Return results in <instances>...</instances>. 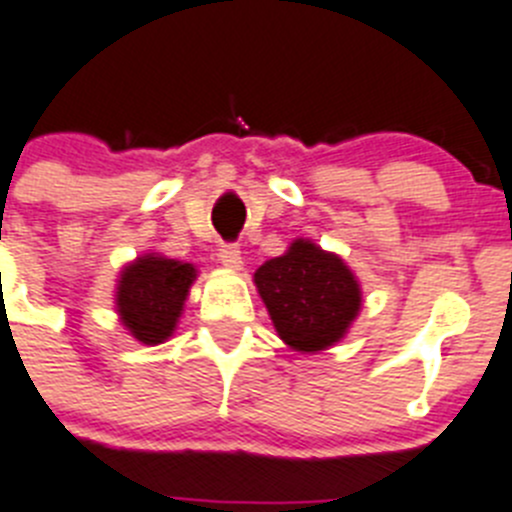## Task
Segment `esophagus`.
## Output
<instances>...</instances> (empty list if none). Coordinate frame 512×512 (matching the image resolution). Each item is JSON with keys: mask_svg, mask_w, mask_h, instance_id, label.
Here are the masks:
<instances>
[{"mask_svg": "<svg viewBox=\"0 0 512 512\" xmlns=\"http://www.w3.org/2000/svg\"><path fill=\"white\" fill-rule=\"evenodd\" d=\"M220 264L225 266V269H233L238 271L243 266V259H241V248L236 246V243H223L220 246Z\"/></svg>", "mask_w": 512, "mask_h": 512, "instance_id": "esophagus-1", "label": "esophagus"}]
</instances>
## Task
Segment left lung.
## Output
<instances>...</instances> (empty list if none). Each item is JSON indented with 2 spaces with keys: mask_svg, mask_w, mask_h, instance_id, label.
Masks as SVG:
<instances>
[{
  "mask_svg": "<svg viewBox=\"0 0 512 512\" xmlns=\"http://www.w3.org/2000/svg\"><path fill=\"white\" fill-rule=\"evenodd\" d=\"M253 284L276 335L297 353H320L340 342L363 302L350 266L307 238H297L284 256L259 266Z\"/></svg>",
  "mask_w": 512,
  "mask_h": 512,
  "instance_id": "8db88e82",
  "label": "left lung"
}]
</instances>
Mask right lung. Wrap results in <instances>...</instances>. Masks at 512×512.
Segmentation results:
<instances>
[{
  "label": "right lung",
  "mask_w": 512,
  "mask_h": 512,
  "mask_svg": "<svg viewBox=\"0 0 512 512\" xmlns=\"http://www.w3.org/2000/svg\"><path fill=\"white\" fill-rule=\"evenodd\" d=\"M198 269L185 261L144 253L126 264L116 284V312L121 325L142 345L170 340L180 322Z\"/></svg>",
  "instance_id": "add662e5"
}]
</instances>
